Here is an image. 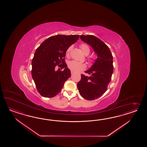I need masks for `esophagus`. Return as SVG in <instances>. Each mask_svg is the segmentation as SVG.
Returning a JSON list of instances; mask_svg holds the SVG:
<instances>
[{
  "label": "esophagus",
  "mask_w": 147,
  "mask_h": 147,
  "mask_svg": "<svg viewBox=\"0 0 147 147\" xmlns=\"http://www.w3.org/2000/svg\"><path fill=\"white\" fill-rule=\"evenodd\" d=\"M73 74H74V71H71V75H73Z\"/></svg>",
  "instance_id": "1"
}]
</instances>
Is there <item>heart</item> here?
I'll return each mask as SVG.
<instances>
[{
    "label": "heart",
    "mask_w": 147,
    "mask_h": 147,
    "mask_svg": "<svg viewBox=\"0 0 147 147\" xmlns=\"http://www.w3.org/2000/svg\"><path fill=\"white\" fill-rule=\"evenodd\" d=\"M80 47L82 52L85 55H87L89 54L90 50L89 46L87 45L86 44H81L80 45ZM71 49V46L69 47L67 49V51H66V55L67 57L69 56ZM68 67L72 71L77 72V71H82V70L85 69L86 66L84 63L77 62L76 61H71L68 62Z\"/></svg>",
    "instance_id": "obj_1"
}]
</instances>
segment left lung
<instances>
[{"instance_id":"1","label":"left lung","mask_w":147,"mask_h":147,"mask_svg":"<svg viewBox=\"0 0 147 147\" xmlns=\"http://www.w3.org/2000/svg\"><path fill=\"white\" fill-rule=\"evenodd\" d=\"M80 39L90 45L98 58L88 70L90 76L81 74L77 87L82 98L93 100L101 96L107 90L113 72V55L109 47L102 40L92 35L80 36Z\"/></svg>"}]
</instances>
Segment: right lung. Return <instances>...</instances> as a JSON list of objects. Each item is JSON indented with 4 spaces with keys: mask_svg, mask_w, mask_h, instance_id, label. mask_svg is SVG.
<instances>
[{
    "mask_svg": "<svg viewBox=\"0 0 147 147\" xmlns=\"http://www.w3.org/2000/svg\"><path fill=\"white\" fill-rule=\"evenodd\" d=\"M79 35H56L49 37L36 49L32 61V76L36 89L45 98H53L71 76L65 57L67 49L78 40ZM57 65L59 69L56 71Z\"/></svg>",
    "mask_w": 147,
    "mask_h": 147,
    "instance_id": "right-lung-1",
    "label": "right lung"
}]
</instances>
